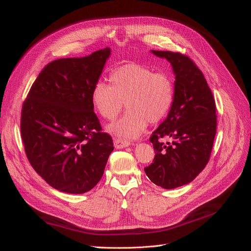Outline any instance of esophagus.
Returning <instances> with one entry per match:
<instances>
[{
    "label": "esophagus",
    "mask_w": 251,
    "mask_h": 251,
    "mask_svg": "<svg viewBox=\"0 0 251 251\" xmlns=\"http://www.w3.org/2000/svg\"><path fill=\"white\" fill-rule=\"evenodd\" d=\"M130 144H131V142L127 140L119 139V138L114 139V147H115L116 149H124V148H126L130 146Z\"/></svg>",
    "instance_id": "esophagus-1"
}]
</instances>
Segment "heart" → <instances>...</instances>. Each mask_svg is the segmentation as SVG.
<instances>
[{
  "instance_id": "1",
  "label": "heart",
  "mask_w": 251,
  "mask_h": 251,
  "mask_svg": "<svg viewBox=\"0 0 251 251\" xmlns=\"http://www.w3.org/2000/svg\"><path fill=\"white\" fill-rule=\"evenodd\" d=\"M111 83L98 80L92 90V102L100 115L115 120L125 102L128 109L123 118L109 126V131L123 139L136 138L148 123L155 125L170 113L175 100V85L164 72L151 67L128 63L114 69Z\"/></svg>"
}]
</instances>
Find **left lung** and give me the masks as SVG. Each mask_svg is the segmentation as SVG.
Wrapping results in <instances>:
<instances>
[{
  "label": "left lung",
  "mask_w": 251,
  "mask_h": 251,
  "mask_svg": "<svg viewBox=\"0 0 251 251\" xmlns=\"http://www.w3.org/2000/svg\"><path fill=\"white\" fill-rule=\"evenodd\" d=\"M151 52L169 60L176 80L173 107L150 137L155 157L144 172L156 185L172 189L192 182L208 163L217 131V108L207 81L193 59L180 52Z\"/></svg>",
  "instance_id": "8db88e82"
}]
</instances>
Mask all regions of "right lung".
<instances>
[{
  "instance_id": "obj_1",
  "label": "right lung",
  "mask_w": 251,
  "mask_h": 251,
  "mask_svg": "<svg viewBox=\"0 0 251 251\" xmlns=\"http://www.w3.org/2000/svg\"><path fill=\"white\" fill-rule=\"evenodd\" d=\"M110 48L49 63L22 107L21 136L34 171L60 192L83 194L101 179L114 150L93 109L92 90Z\"/></svg>"
}]
</instances>
